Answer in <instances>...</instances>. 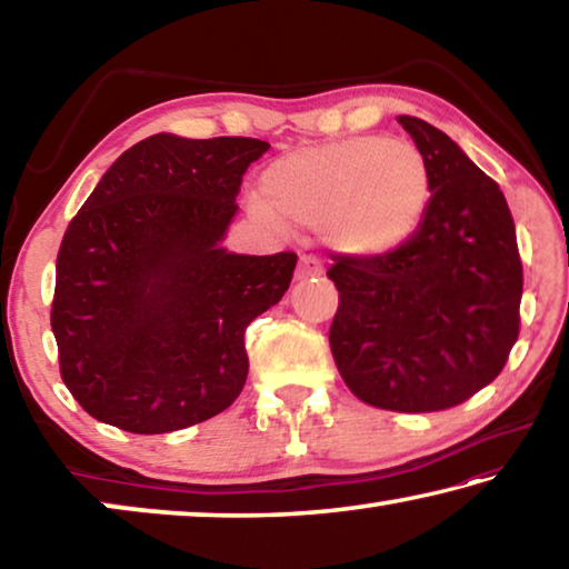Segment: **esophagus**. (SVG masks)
I'll return each mask as SVG.
<instances>
[{"instance_id": "34e87169", "label": "esophagus", "mask_w": 569, "mask_h": 569, "mask_svg": "<svg viewBox=\"0 0 569 569\" xmlns=\"http://www.w3.org/2000/svg\"><path fill=\"white\" fill-rule=\"evenodd\" d=\"M323 273V266L316 256H301V261H298L296 268V281H308V278H316Z\"/></svg>"}]
</instances>
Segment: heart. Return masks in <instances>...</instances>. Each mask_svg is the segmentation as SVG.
I'll use <instances>...</instances> for the list:
<instances>
[{"label": "heart", "instance_id": "heart-1", "mask_svg": "<svg viewBox=\"0 0 569 569\" xmlns=\"http://www.w3.org/2000/svg\"><path fill=\"white\" fill-rule=\"evenodd\" d=\"M429 198L431 170L417 146L353 134L273 160L256 210L288 226H321L336 253L381 258L417 233Z\"/></svg>", "mask_w": 569, "mask_h": 569}]
</instances>
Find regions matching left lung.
<instances>
[{
    "label": "left lung",
    "mask_w": 569,
    "mask_h": 569,
    "mask_svg": "<svg viewBox=\"0 0 569 569\" xmlns=\"http://www.w3.org/2000/svg\"><path fill=\"white\" fill-rule=\"evenodd\" d=\"M399 122L431 170L427 216L381 258L331 256L329 331L341 379L363 403L423 413L492 383L519 336L522 258L497 182L435 124Z\"/></svg>",
    "instance_id": "obj_1"
}]
</instances>
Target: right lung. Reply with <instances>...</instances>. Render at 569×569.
I'll use <instances>...</instances> for the list:
<instances>
[{
  "label": "right lung",
  "instance_id": "obj_1",
  "mask_svg": "<svg viewBox=\"0 0 569 569\" xmlns=\"http://www.w3.org/2000/svg\"><path fill=\"white\" fill-rule=\"evenodd\" d=\"M256 138L160 132L124 150L64 230L52 333L77 403L130 435L226 411L248 377L246 329L281 301L298 256L218 243Z\"/></svg>",
  "mask_w": 569,
  "mask_h": 569
}]
</instances>
